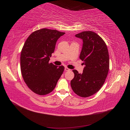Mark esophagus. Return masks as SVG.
<instances>
[{"label": "esophagus", "mask_w": 130, "mask_h": 130, "mask_svg": "<svg viewBox=\"0 0 130 130\" xmlns=\"http://www.w3.org/2000/svg\"><path fill=\"white\" fill-rule=\"evenodd\" d=\"M64 70H66V71H69V70H70V69L68 68H67V67H65Z\"/></svg>", "instance_id": "1"}]
</instances>
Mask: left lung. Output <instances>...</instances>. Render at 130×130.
Instances as JSON below:
<instances>
[{
	"instance_id": "left-lung-1",
	"label": "left lung",
	"mask_w": 130,
	"mask_h": 130,
	"mask_svg": "<svg viewBox=\"0 0 130 130\" xmlns=\"http://www.w3.org/2000/svg\"><path fill=\"white\" fill-rule=\"evenodd\" d=\"M75 36L83 41L80 59L85 66L82 74L73 70L74 77L70 85L77 95L87 98L99 91L105 83L109 67L108 51L103 38L93 31H83Z\"/></svg>"
}]
</instances>
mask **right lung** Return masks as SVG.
Masks as SVG:
<instances>
[{"mask_svg": "<svg viewBox=\"0 0 130 130\" xmlns=\"http://www.w3.org/2000/svg\"><path fill=\"white\" fill-rule=\"evenodd\" d=\"M65 32L42 29L26 39L21 54V69L25 84L33 92L44 95L52 92L64 71L63 66L49 63L58 39Z\"/></svg>", "mask_w": 130, "mask_h": 130, "instance_id": "1", "label": "right lung"}]
</instances>
